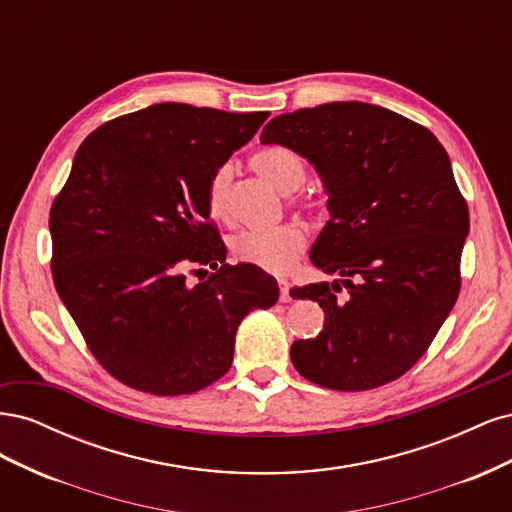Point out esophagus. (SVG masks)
<instances>
[{
  "instance_id": "34e87169",
  "label": "esophagus",
  "mask_w": 512,
  "mask_h": 512,
  "mask_svg": "<svg viewBox=\"0 0 512 512\" xmlns=\"http://www.w3.org/2000/svg\"><path fill=\"white\" fill-rule=\"evenodd\" d=\"M277 284H280V301H282V303H288V301H292V297H290V284H288V280H277Z\"/></svg>"
}]
</instances>
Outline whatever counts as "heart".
Instances as JSON below:
<instances>
[{
    "label": "heart",
    "mask_w": 512,
    "mask_h": 512,
    "mask_svg": "<svg viewBox=\"0 0 512 512\" xmlns=\"http://www.w3.org/2000/svg\"><path fill=\"white\" fill-rule=\"evenodd\" d=\"M250 166L254 173L260 175L267 183H271L277 192L290 194L297 192L305 183L307 168L301 160L299 153H294L282 145H269L252 153ZM232 170L230 164H222L213 170V175L207 185V207L213 218H226L228 213V190L232 183ZM305 209H316L318 198L316 196H301L294 198ZM307 235L301 224H282L271 230H245L241 235L232 239V254L245 265H254L258 269H265L269 273H286L294 260L301 256L305 250Z\"/></svg>",
    "instance_id": "1"
}]
</instances>
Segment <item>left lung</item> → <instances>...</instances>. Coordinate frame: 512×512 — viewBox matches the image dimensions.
<instances>
[{
  "label": "left lung",
  "instance_id": "left-lung-1",
  "mask_svg": "<svg viewBox=\"0 0 512 512\" xmlns=\"http://www.w3.org/2000/svg\"><path fill=\"white\" fill-rule=\"evenodd\" d=\"M262 145L314 164L331 220L309 258L342 280L294 286L318 301L324 329L297 339L292 365L333 391L393 382L421 359L459 297L470 230L451 160L427 128L389 108L331 102L271 119ZM342 281L346 298H337Z\"/></svg>",
  "mask_w": 512,
  "mask_h": 512
}]
</instances>
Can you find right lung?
I'll return each mask as SVG.
<instances>
[{
  "label": "right lung",
  "instance_id": "1",
  "mask_svg": "<svg viewBox=\"0 0 512 512\" xmlns=\"http://www.w3.org/2000/svg\"><path fill=\"white\" fill-rule=\"evenodd\" d=\"M267 117L162 102L106 121L76 151L49 218L53 282L91 354L130 389H205L230 369L241 320L280 297L262 269L228 265L207 207L213 170ZM205 266L216 273L192 287L187 273Z\"/></svg>",
  "mask_w": 512,
  "mask_h": 512
}]
</instances>
